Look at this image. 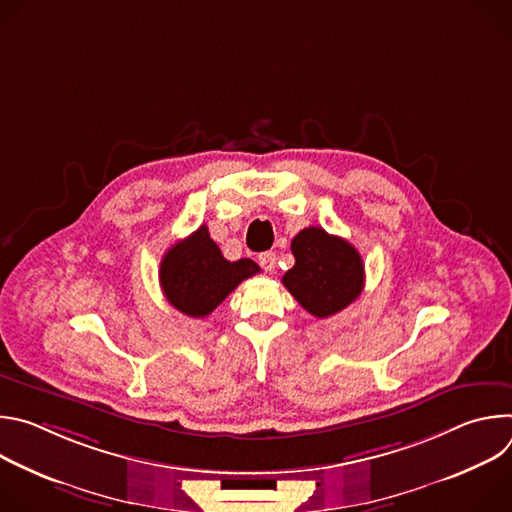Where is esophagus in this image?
I'll list each match as a JSON object with an SVG mask.
<instances>
[{
  "label": "esophagus",
  "instance_id": "obj_1",
  "mask_svg": "<svg viewBox=\"0 0 512 512\" xmlns=\"http://www.w3.org/2000/svg\"><path fill=\"white\" fill-rule=\"evenodd\" d=\"M259 265L265 269V271H273L275 269V253L273 251H265V253H259Z\"/></svg>",
  "mask_w": 512,
  "mask_h": 512
}]
</instances>
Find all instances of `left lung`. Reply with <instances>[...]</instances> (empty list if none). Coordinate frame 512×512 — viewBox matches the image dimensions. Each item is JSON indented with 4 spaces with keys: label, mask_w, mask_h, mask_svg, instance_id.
Instances as JSON below:
<instances>
[{
    "label": "left lung",
    "mask_w": 512,
    "mask_h": 512,
    "mask_svg": "<svg viewBox=\"0 0 512 512\" xmlns=\"http://www.w3.org/2000/svg\"><path fill=\"white\" fill-rule=\"evenodd\" d=\"M291 253L296 263L281 281L312 316H334L360 296L364 287L362 257L342 237L308 227L291 241Z\"/></svg>",
    "instance_id": "1"
}]
</instances>
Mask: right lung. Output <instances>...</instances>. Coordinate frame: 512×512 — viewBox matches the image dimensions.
<instances>
[{"mask_svg": "<svg viewBox=\"0 0 512 512\" xmlns=\"http://www.w3.org/2000/svg\"><path fill=\"white\" fill-rule=\"evenodd\" d=\"M255 273H259V265L251 259L227 261L202 225L166 251L160 263V285L176 310L204 318Z\"/></svg>", "mask_w": 512, "mask_h": 512, "instance_id": "obj_1", "label": "right lung"}]
</instances>
